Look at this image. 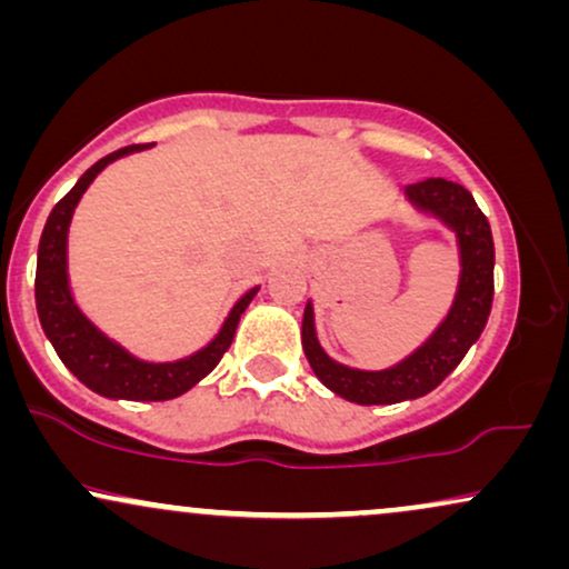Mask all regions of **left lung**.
<instances>
[{
    "label": "left lung",
    "mask_w": 569,
    "mask_h": 569,
    "mask_svg": "<svg viewBox=\"0 0 569 569\" xmlns=\"http://www.w3.org/2000/svg\"><path fill=\"white\" fill-rule=\"evenodd\" d=\"M407 200L417 211L430 213L457 234L460 248V280H457L455 302L439 329L430 335L411 356L396 367L380 371L350 369L326 356L316 335L312 302L305 307L302 348L312 371L331 393L361 407L401 403L428 396L439 388L443 377L457 369L471 345L485 331L495 293V243L485 213L476 206L466 187L447 179H426L403 189Z\"/></svg>",
    "instance_id": "8db88e82"
}]
</instances>
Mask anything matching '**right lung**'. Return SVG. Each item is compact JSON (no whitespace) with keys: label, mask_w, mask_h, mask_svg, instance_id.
Masks as SVG:
<instances>
[{"label":"right lung","mask_w":569,"mask_h":569,"mask_svg":"<svg viewBox=\"0 0 569 569\" xmlns=\"http://www.w3.org/2000/svg\"><path fill=\"white\" fill-rule=\"evenodd\" d=\"M149 143L141 147H126L117 152L107 154L88 168L80 176L74 187L56 202L50 211L48 224H44L42 238H39L37 251V280H34V297L39 323H42L44 337L50 339L58 358L63 361L71 375L80 380L84 388L103 398H122V401H171V398L187 393L194 388L202 377L211 375L213 367L221 361L227 350H230L234 329H238L240 316L251 299L257 297L259 286L246 291L243 297L234 302L230 316L221 323L219 335L200 348L192 356L179 358V361L152 363L141 361L133 352H128L122 345L103 335L98 326L77 307L74 297L69 289V224L74 217V208L84 189L93 184V179L109 162L126 158V154L141 152Z\"/></svg>","instance_id":"obj_1"}]
</instances>
